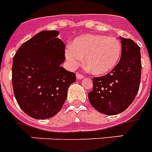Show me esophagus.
<instances>
[{
  "mask_svg": "<svg viewBox=\"0 0 152 152\" xmlns=\"http://www.w3.org/2000/svg\"><path fill=\"white\" fill-rule=\"evenodd\" d=\"M76 78L77 79H83L84 78V76L83 75H82V74L80 73V72H76Z\"/></svg>",
  "mask_w": 152,
  "mask_h": 152,
  "instance_id": "esophagus-1",
  "label": "esophagus"
}]
</instances>
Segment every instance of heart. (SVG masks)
<instances>
[{"mask_svg":"<svg viewBox=\"0 0 152 152\" xmlns=\"http://www.w3.org/2000/svg\"><path fill=\"white\" fill-rule=\"evenodd\" d=\"M122 46L113 37L84 34L76 38L65 50V58L72 67H77L84 58L89 71L94 75L108 73L117 65Z\"/></svg>","mask_w":152,"mask_h":152,"instance_id":"b5f03b06","label":"heart"}]
</instances>
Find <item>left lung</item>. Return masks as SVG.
<instances>
[{
  "mask_svg": "<svg viewBox=\"0 0 152 152\" xmlns=\"http://www.w3.org/2000/svg\"><path fill=\"white\" fill-rule=\"evenodd\" d=\"M120 39L119 62L104 76L94 77V88L88 94L91 105L108 115L121 113L132 104L141 78L140 47L131 39Z\"/></svg>",
  "mask_w": 152,
  "mask_h": 152,
  "instance_id": "8db88e82",
  "label": "left lung"
}]
</instances>
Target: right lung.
Instances as JSON below:
<instances>
[{
  "label": "right lung",
  "instance_id": "add662e5",
  "mask_svg": "<svg viewBox=\"0 0 152 152\" xmlns=\"http://www.w3.org/2000/svg\"><path fill=\"white\" fill-rule=\"evenodd\" d=\"M56 30H45L23 43L12 64V87L22 110L37 119H49L61 110L76 74L61 64L65 45Z\"/></svg>",
  "mask_w": 152,
  "mask_h": 152
}]
</instances>
